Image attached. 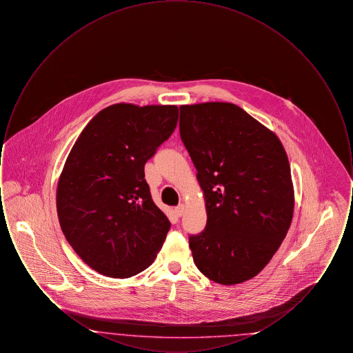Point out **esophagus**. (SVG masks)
<instances>
[{
    "label": "esophagus",
    "mask_w": 353,
    "mask_h": 353,
    "mask_svg": "<svg viewBox=\"0 0 353 353\" xmlns=\"http://www.w3.org/2000/svg\"><path fill=\"white\" fill-rule=\"evenodd\" d=\"M185 212V205L184 203H181V205H179L177 208H174V213L179 216V217H181L183 214H184Z\"/></svg>",
    "instance_id": "obj_1"
}]
</instances>
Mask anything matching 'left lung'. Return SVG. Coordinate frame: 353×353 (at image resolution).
<instances>
[{"mask_svg": "<svg viewBox=\"0 0 353 353\" xmlns=\"http://www.w3.org/2000/svg\"><path fill=\"white\" fill-rule=\"evenodd\" d=\"M180 134L197 169L206 228L189 236L197 269L238 285L258 275L282 245L294 185L278 136L233 103L180 107Z\"/></svg>", "mask_w": 353, "mask_h": 353, "instance_id": "1", "label": "left lung"}]
</instances>
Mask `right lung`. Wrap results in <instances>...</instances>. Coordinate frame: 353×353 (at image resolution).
I'll return each instance as SVG.
<instances>
[{
  "label": "right lung",
  "mask_w": 353,
  "mask_h": 353,
  "mask_svg": "<svg viewBox=\"0 0 353 353\" xmlns=\"http://www.w3.org/2000/svg\"><path fill=\"white\" fill-rule=\"evenodd\" d=\"M177 105L112 104L84 127L57 186L59 225L85 265L110 278L150 268L170 228L144 165L173 134Z\"/></svg>",
  "instance_id": "1"
}]
</instances>
